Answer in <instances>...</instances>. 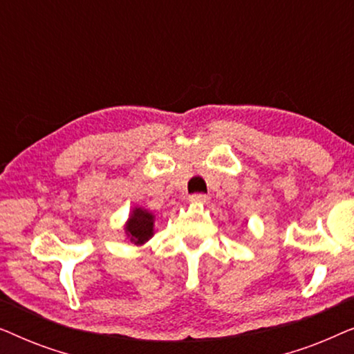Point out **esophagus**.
Returning a JSON list of instances; mask_svg holds the SVG:
<instances>
[{
	"label": "esophagus",
	"instance_id": "1",
	"mask_svg": "<svg viewBox=\"0 0 354 354\" xmlns=\"http://www.w3.org/2000/svg\"><path fill=\"white\" fill-rule=\"evenodd\" d=\"M192 203H207V200H209V196L207 195H203V193H195V195H190V198H188Z\"/></svg>",
	"mask_w": 354,
	"mask_h": 354
}]
</instances>
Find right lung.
<instances>
[{
    "instance_id": "1",
    "label": "right lung",
    "mask_w": 354,
    "mask_h": 354,
    "mask_svg": "<svg viewBox=\"0 0 354 354\" xmlns=\"http://www.w3.org/2000/svg\"><path fill=\"white\" fill-rule=\"evenodd\" d=\"M154 219H156V216L151 211L145 209L142 206L132 207L129 219L124 224L125 240L137 246L147 243L154 235Z\"/></svg>"
}]
</instances>
